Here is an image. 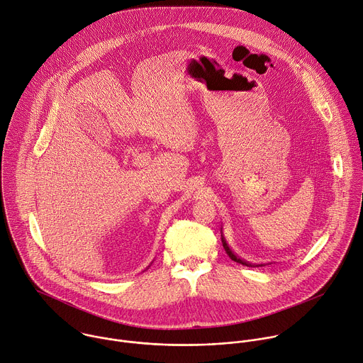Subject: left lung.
Listing matches in <instances>:
<instances>
[{"instance_id":"8db88e82","label":"left lung","mask_w":363,"mask_h":363,"mask_svg":"<svg viewBox=\"0 0 363 363\" xmlns=\"http://www.w3.org/2000/svg\"><path fill=\"white\" fill-rule=\"evenodd\" d=\"M221 241H223V247H224L225 252L228 254V257H230L233 261H235V262H238V264H242V265H247V267H264V264H251V262H248V261L240 258V257L230 248V245L227 244V241H225V238H224V235H223V230H221Z\"/></svg>"}]
</instances>
